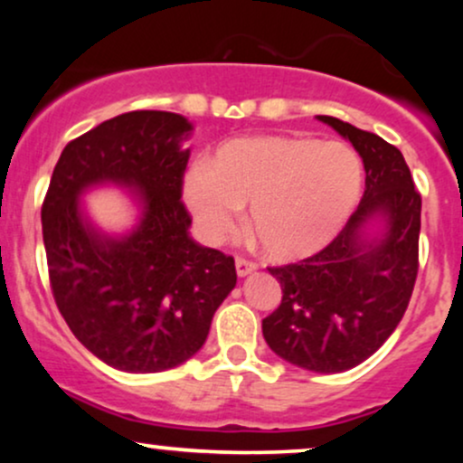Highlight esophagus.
Masks as SVG:
<instances>
[{
	"mask_svg": "<svg viewBox=\"0 0 463 463\" xmlns=\"http://www.w3.org/2000/svg\"><path fill=\"white\" fill-rule=\"evenodd\" d=\"M235 265H237V274L241 276H248V274H252L254 269H257V263H252V261H248V259H243V257H237V261H235Z\"/></svg>",
	"mask_w": 463,
	"mask_h": 463,
	"instance_id": "esophagus-1",
	"label": "esophagus"
}]
</instances>
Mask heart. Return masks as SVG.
I'll return each instance as SVG.
<instances>
[{
  "label": "heart",
  "instance_id": "heart-1",
  "mask_svg": "<svg viewBox=\"0 0 463 463\" xmlns=\"http://www.w3.org/2000/svg\"><path fill=\"white\" fill-rule=\"evenodd\" d=\"M359 158L335 141L257 137L222 146L195 165L184 204L211 243L232 235L250 206V228L276 261H298L342 232L361 195Z\"/></svg>",
  "mask_w": 463,
  "mask_h": 463
}]
</instances>
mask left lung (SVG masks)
I'll return each mask as SVG.
<instances>
[{
  "label": "left lung",
  "mask_w": 463,
  "mask_h": 463,
  "mask_svg": "<svg viewBox=\"0 0 463 463\" xmlns=\"http://www.w3.org/2000/svg\"><path fill=\"white\" fill-rule=\"evenodd\" d=\"M317 119L359 152L365 191L326 248L269 268L283 300L263 320V337L280 359L331 374L374 354L405 316L418 276L422 198L398 147L337 117Z\"/></svg>",
  "instance_id": "obj_1"
}]
</instances>
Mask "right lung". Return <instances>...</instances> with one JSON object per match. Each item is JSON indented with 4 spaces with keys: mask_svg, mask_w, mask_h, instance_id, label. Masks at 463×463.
<instances>
[{
    "mask_svg": "<svg viewBox=\"0 0 463 463\" xmlns=\"http://www.w3.org/2000/svg\"><path fill=\"white\" fill-rule=\"evenodd\" d=\"M191 121L167 110L117 115L67 143L41 222L58 311L84 348L121 372H163L204 346L235 289V259L195 243L180 202ZM128 188L140 215L121 236L92 224L91 188Z\"/></svg>",
    "mask_w": 463,
    "mask_h": 463,
    "instance_id": "right-lung-1",
    "label": "right lung"
}]
</instances>
